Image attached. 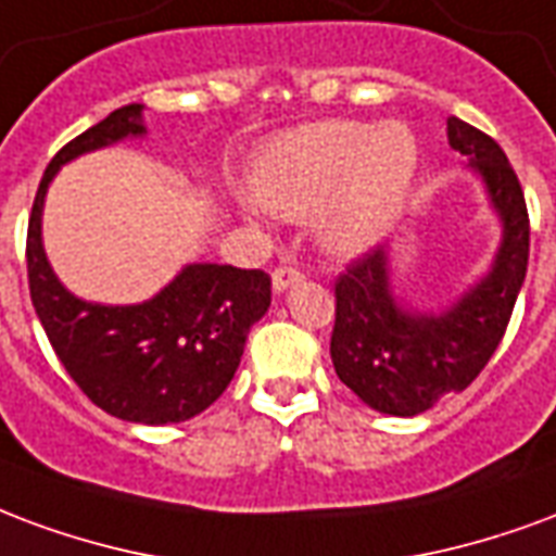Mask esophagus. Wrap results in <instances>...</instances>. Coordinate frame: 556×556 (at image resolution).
<instances>
[{
    "mask_svg": "<svg viewBox=\"0 0 556 556\" xmlns=\"http://www.w3.org/2000/svg\"><path fill=\"white\" fill-rule=\"evenodd\" d=\"M302 281V273L295 269V266H278L273 273V290L275 293H283L287 287H293V283Z\"/></svg>",
    "mask_w": 556,
    "mask_h": 556,
    "instance_id": "esophagus-1",
    "label": "esophagus"
}]
</instances>
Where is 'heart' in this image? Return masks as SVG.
<instances>
[{"mask_svg": "<svg viewBox=\"0 0 556 556\" xmlns=\"http://www.w3.org/2000/svg\"><path fill=\"white\" fill-rule=\"evenodd\" d=\"M420 168L415 129L403 121L328 117L283 129L254 150L251 198L278 218L314 216L319 245L334 257L376 249L403 216Z\"/></svg>", "mask_w": 556, "mask_h": 556, "instance_id": "1", "label": "heart"}]
</instances>
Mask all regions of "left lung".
I'll return each instance as SVG.
<instances>
[{
	"mask_svg": "<svg viewBox=\"0 0 556 556\" xmlns=\"http://www.w3.org/2000/svg\"><path fill=\"white\" fill-rule=\"evenodd\" d=\"M447 141L480 177L501 222L489 273L439 311L400 302L391 245L364 254L334 283V372L382 415L415 417L444 394L465 391L504 338L528 275V206L506 153L485 132L453 115L447 117Z\"/></svg>",
	"mask_w": 556,
	"mask_h": 556,
	"instance_id": "obj_1",
	"label": "left lung"
}]
</instances>
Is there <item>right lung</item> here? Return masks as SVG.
<instances>
[{
    "label": "right lung",
    "mask_w": 556,
    "mask_h": 556,
    "mask_svg": "<svg viewBox=\"0 0 556 556\" xmlns=\"http://www.w3.org/2000/svg\"><path fill=\"white\" fill-rule=\"evenodd\" d=\"M144 106L115 109L64 144L43 172L28 218V293L52 350L83 394L129 424H180L225 394L251 326L269 311L261 269L189 263L153 299L100 305L73 295L43 251V201L62 165L124 139H144Z\"/></svg>",
    "instance_id": "1"
}]
</instances>
